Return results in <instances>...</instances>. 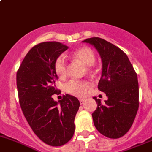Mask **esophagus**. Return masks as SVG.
<instances>
[{
  "label": "esophagus",
  "mask_w": 152,
  "mask_h": 152,
  "mask_svg": "<svg viewBox=\"0 0 152 152\" xmlns=\"http://www.w3.org/2000/svg\"><path fill=\"white\" fill-rule=\"evenodd\" d=\"M79 101H80V104H83L84 102H85V99H80Z\"/></svg>",
  "instance_id": "esophagus-1"
}]
</instances>
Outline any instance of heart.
Returning <instances> with one entry per match:
<instances>
[{"mask_svg":"<svg viewBox=\"0 0 152 152\" xmlns=\"http://www.w3.org/2000/svg\"><path fill=\"white\" fill-rule=\"evenodd\" d=\"M72 59L78 61L85 66V72L88 74H92L94 72V63L96 56L91 48L83 46L77 48L72 53L70 56ZM54 69L56 75L61 78H63L67 74V64L64 58L59 56L56 59L54 63ZM91 87V83L86 80H71L65 85L66 91L70 94L77 96H85L87 91Z\"/></svg>","mask_w":152,"mask_h":152,"instance_id":"heart-1","label":"heart"}]
</instances>
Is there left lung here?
I'll use <instances>...</instances> for the list:
<instances>
[{"label": "left lung", "instance_id": "left-lung-1", "mask_svg": "<svg viewBox=\"0 0 152 152\" xmlns=\"http://www.w3.org/2000/svg\"><path fill=\"white\" fill-rule=\"evenodd\" d=\"M94 45L102 62L98 89L104 92V103L96 96L92 113L95 127L109 138H119L132 126L139 107L137 76L126 53L109 42L92 37L83 41Z\"/></svg>", "mask_w": 152, "mask_h": 152}]
</instances>
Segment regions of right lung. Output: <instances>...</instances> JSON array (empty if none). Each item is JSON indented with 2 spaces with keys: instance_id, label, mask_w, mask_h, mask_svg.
I'll return each mask as SVG.
<instances>
[{
  "instance_id": "add662e5",
  "label": "right lung",
  "mask_w": 152,
  "mask_h": 152,
  "mask_svg": "<svg viewBox=\"0 0 152 152\" xmlns=\"http://www.w3.org/2000/svg\"><path fill=\"white\" fill-rule=\"evenodd\" d=\"M68 49L58 42H45L33 47L17 72L19 102L28 123L46 144L60 146L69 141L75 132V118L80 102L69 94L54 101L58 77L56 59Z\"/></svg>"
}]
</instances>
